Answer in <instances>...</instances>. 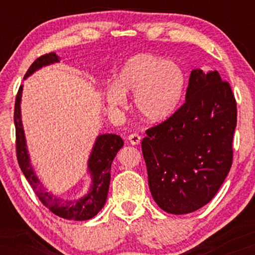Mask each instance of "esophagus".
I'll return each instance as SVG.
<instances>
[{
	"mask_svg": "<svg viewBox=\"0 0 255 255\" xmlns=\"http://www.w3.org/2000/svg\"><path fill=\"white\" fill-rule=\"evenodd\" d=\"M128 140H129V142L131 145H139L140 140H141V136H140L139 134L133 133V134H130L129 136H128Z\"/></svg>",
	"mask_w": 255,
	"mask_h": 255,
	"instance_id": "esophagus-1",
	"label": "esophagus"
}]
</instances>
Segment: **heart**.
<instances>
[{
    "label": "heart",
    "instance_id": "obj_1",
    "mask_svg": "<svg viewBox=\"0 0 255 255\" xmlns=\"http://www.w3.org/2000/svg\"><path fill=\"white\" fill-rule=\"evenodd\" d=\"M186 89V73L180 63L148 52L128 58L116 75L115 84L105 87L104 97L111 109L127 105L134 93V107L146 121H165L177 110Z\"/></svg>",
    "mask_w": 255,
    "mask_h": 255
}]
</instances>
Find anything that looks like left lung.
<instances>
[{
    "label": "left lung",
    "instance_id": "1",
    "mask_svg": "<svg viewBox=\"0 0 255 255\" xmlns=\"http://www.w3.org/2000/svg\"><path fill=\"white\" fill-rule=\"evenodd\" d=\"M236 120L229 83L217 71L193 69L184 104L141 142L151 194L163 211L186 215L212 200L233 164Z\"/></svg>",
    "mask_w": 255,
    "mask_h": 255
}]
</instances>
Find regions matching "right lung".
Instances as JSON below:
<instances>
[{
	"label": "right lung",
	"mask_w": 255,
	"mask_h": 255,
	"mask_svg": "<svg viewBox=\"0 0 255 255\" xmlns=\"http://www.w3.org/2000/svg\"><path fill=\"white\" fill-rule=\"evenodd\" d=\"M57 62H60V56H57L55 52L43 55L31 64L24 79L30 77L42 67ZM21 96L22 86H20L15 99L14 124H15L16 133L17 163H19L20 169H21L22 174L25 175L26 180L31 184V187L36 192L37 197L39 198L44 206L48 207L58 217L72 219V221H87V219L95 217L103 209L105 201H107L110 184L111 164H113L116 153L124 146L122 137L116 135V134H101L97 136L92 151H91L89 162H87V170H89L91 176L89 192L78 200H63V199L58 198L57 195L52 194L44 188L31 164L30 154H28L27 145H26L24 127H22L21 122V108H20Z\"/></svg>",
	"instance_id": "add662e5"
}]
</instances>
